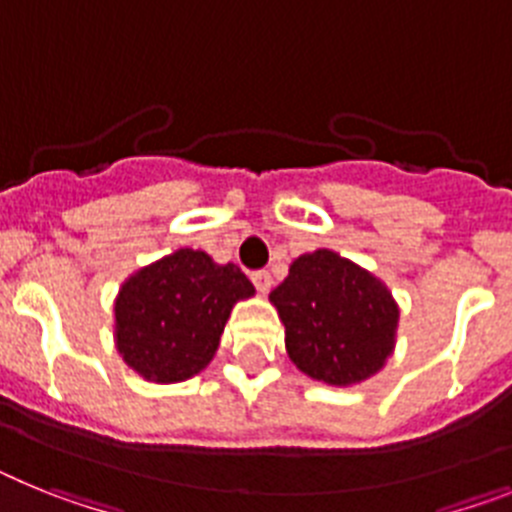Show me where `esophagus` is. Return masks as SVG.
Returning a JSON list of instances; mask_svg holds the SVG:
<instances>
[{"label":"esophagus","mask_w":512,"mask_h":512,"mask_svg":"<svg viewBox=\"0 0 512 512\" xmlns=\"http://www.w3.org/2000/svg\"><path fill=\"white\" fill-rule=\"evenodd\" d=\"M252 283H255V288L260 293H268L270 286H273V278H270L268 270H255L252 273Z\"/></svg>","instance_id":"obj_1"}]
</instances>
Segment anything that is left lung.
<instances>
[{
  "mask_svg": "<svg viewBox=\"0 0 512 512\" xmlns=\"http://www.w3.org/2000/svg\"><path fill=\"white\" fill-rule=\"evenodd\" d=\"M270 301L286 324L291 361L311 379L358 384L379 373L394 350L399 309L389 288L337 252L293 260Z\"/></svg>",
  "mask_w": 512,
  "mask_h": 512,
  "instance_id": "8db88e82",
  "label": "left lung"
}]
</instances>
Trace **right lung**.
<instances>
[{"label": "right lung", "instance_id": "right-lung-1", "mask_svg": "<svg viewBox=\"0 0 512 512\" xmlns=\"http://www.w3.org/2000/svg\"><path fill=\"white\" fill-rule=\"evenodd\" d=\"M252 293L237 265L177 250L123 283L115 301L118 353L149 381L190 379L211 363L231 306Z\"/></svg>", "mask_w": 512, "mask_h": 512}]
</instances>
